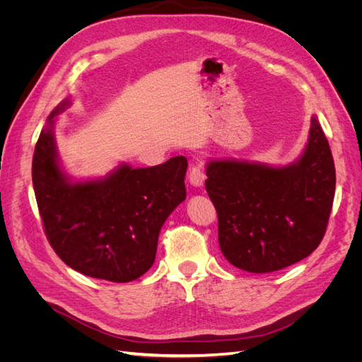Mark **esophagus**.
Instances as JSON below:
<instances>
[{"mask_svg":"<svg viewBox=\"0 0 362 362\" xmlns=\"http://www.w3.org/2000/svg\"><path fill=\"white\" fill-rule=\"evenodd\" d=\"M205 172L204 168L201 166H193L189 172V181L193 185V187H202L205 182Z\"/></svg>","mask_w":362,"mask_h":362,"instance_id":"obj_1","label":"esophagus"}]
</instances>
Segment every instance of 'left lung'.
<instances>
[{"label": "left lung", "instance_id": "obj_1", "mask_svg": "<svg viewBox=\"0 0 362 362\" xmlns=\"http://www.w3.org/2000/svg\"><path fill=\"white\" fill-rule=\"evenodd\" d=\"M205 189L218 217V245L233 266L270 273L317 249L335 193L329 144L315 116L303 154L287 166L237 160L206 163Z\"/></svg>", "mask_w": 362, "mask_h": 362}]
</instances>
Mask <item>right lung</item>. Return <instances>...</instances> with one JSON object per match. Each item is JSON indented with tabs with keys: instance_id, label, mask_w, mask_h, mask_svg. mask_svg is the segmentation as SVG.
I'll return each instance as SVG.
<instances>
[{
	"instance_id": "add662e5",
	"label": "right lung",
	"mask_w": 362,
	"mask_h": 362,
	"mask_svg": "<svg viewBox=\"0 0 362 362\" xmlns=\"http://www.w3.org/2000/svg\"><path fill=\"white\" fill-rule=\"evenodd\" d=\"M40 131L33 156V187L49 245L63 262L86 276L129 282L156 261L158 235L169 214L185 199L187 158L152 168L120 164L104 178L72 181L60 168L54 117Z\"/></svg>"
}]
</instances>
